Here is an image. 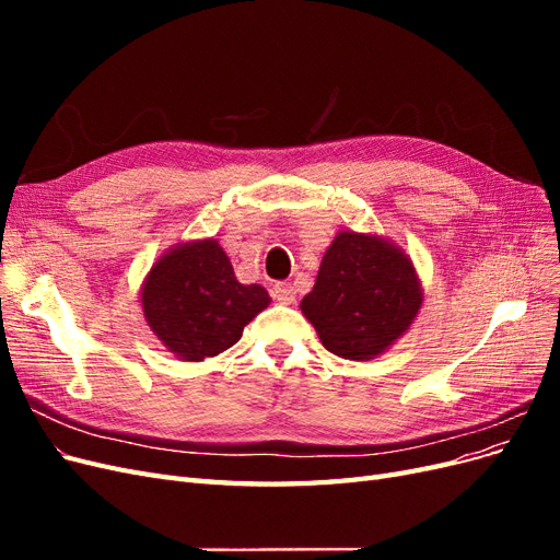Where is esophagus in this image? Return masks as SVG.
<instances>
[{
    "label": "esophagus",
    "mask_w": 560,
    "mask_h": 560,
    "mask_svg": "<svg viewBox=\"0 0 560 560\" xmlns=\"http://www.w3.org/2000/svg\"><path fill=\"white\" fill-rule=\"evenodd\" d=\"M270 294H273V299L278 303H284V306H290V303L296 301V292H294V287L290 282H276L273 290H270Z\"/></svg>",
    "instance_id": "1"
}]
</instances>
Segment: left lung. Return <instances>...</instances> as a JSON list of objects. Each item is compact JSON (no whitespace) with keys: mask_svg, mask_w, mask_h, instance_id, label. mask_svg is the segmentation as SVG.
Instances as JSON below:
<instances>
[{"mask_svg":"<svg viewBox=\"0 0 560 560\" xmlns=\"http://www.w3.org/2000/svg\"><path fill=\"white\" fill-rule=\"evenodd\" d=\"M422 284L409 254L376 233L338 231L319 261L301 313L322 346L343 360L366 362L411 329Z\"/></svg>","mask_w":560,"mask_h":560,"instance_id":"1","label":"left lung"}]
</instances>
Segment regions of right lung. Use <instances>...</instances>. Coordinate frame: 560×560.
<instances>
[{"instance_id":"right-lung-1","label":"right lung","mask_w":560,"mask_h":560,"mask_svg":"<svg viewBox=\"0 0 560 560\" xmlns=\"http://www.w3.org/2000/svg\"><path fill=\"white\" fill-rule=\"evenodd\" d=\"M149 329L182 362H202L241 341L247 322L268 308L261 284H243L214 238L177 243L140 287Z\"/></svg>"}]
</instances>
